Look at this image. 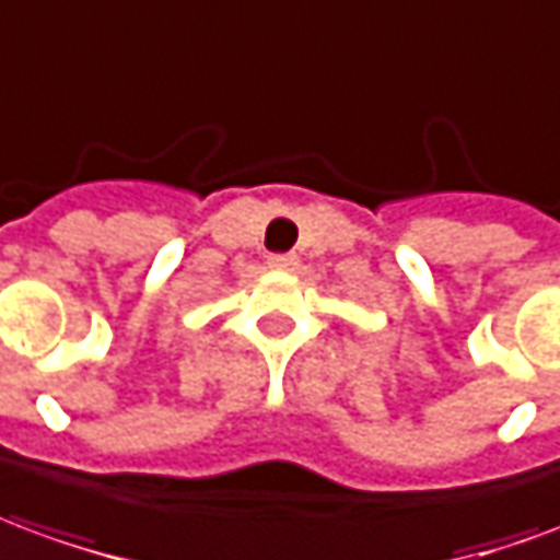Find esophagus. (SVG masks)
<instances>
[{
    "instance_id": "34e87169",
    "label": "esophagus",
    "mask_w": 560,
    "mask_h": 560,
    "mask_svg": "<svg viewBox=\"0 0 560 560\" xmlns=\"http://www.w3.org/2000/svg\"><path fill=\"white\" fill-rule=\"evenodd\" d=\"M267 264L272 269H293L296 267V255H291V252H279V255H269Z\"/></svg>"
}]
</instances>
